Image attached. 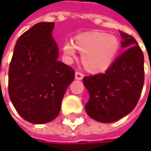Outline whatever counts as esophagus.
Returning a JSON list of instances; mask_svg holds the SVG:
<instances>
[{
    "instance_id": "obj_1",
    "label": "esophagus",
    "mask_w": 151,
    "mask_h": 151,
    "mask_svg": "<svg viewBox=\"0 0 151 151\" xmlns=\"http://www.w3.org/2000/svg\"><path fill=\"white\" fill-rule=\"evenodd\" d=\"M84 78V73H82L81 72L77 71L75 73V78L76 79H82Z\"/></svg>"
}]
</instances>
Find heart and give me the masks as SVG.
<instances>
[{
	"label": "heart",
	"instance_id": "heart-1",
	"mask_svg": "<svg viewBox=\"0 0 151 151\" xmlns=\"http://www.w3.org/2000/svg\"><path fill=\"white\" fill-rule=\"evenodd\" d=\"M119 49L118 39L102 32H87L78 35L73 40L65 42L64 53L68 59L76 57L77 50L81 52L84 66L92 72H101L107 69Z\"/></svg>",
	"mask_w": 151,
	"mask_h": 151
}]
</instances>
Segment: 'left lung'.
<instances>
[{
    "instance_id": "1",
    "label": "left lung",
    "mask_w": 151,
    "mask_h": 151,
    "mask_svg": "<svg viewBox=\"0 0 151 151\" xmlns=\"http://www.w3.org/2000/svg\"><path fill=\"white\" fill-rule=\"evenodd\" d=\"M121 35L122 46L127 49L105 73L83 78L90 94L86 112L104 123L124 117L136 107L144 83L142 50L133 37L123 32Z\"/></svg>"
}]
</instances>
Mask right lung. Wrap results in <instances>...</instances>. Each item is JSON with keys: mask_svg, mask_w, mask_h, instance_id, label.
Returning a JSON list of instances; mask_svg holds the SVG:
<instances>
[{"mask_svg": "<svg viewBox=\"0 0 151 151\" xmlns=\"http://www.w3.org/2000/svg\"><path fill=\"white\" fill-rule=\"evenodd\" d=\"M54 22H39L16 41L9 69V94L27 122L43 124L59 114L74 70L58 60V49L51 31Z\"/></svg>", "mask_w": 151, "mask_h": 151, "instance_id": "obj_1", "label": "right lung"}]
</instances>
